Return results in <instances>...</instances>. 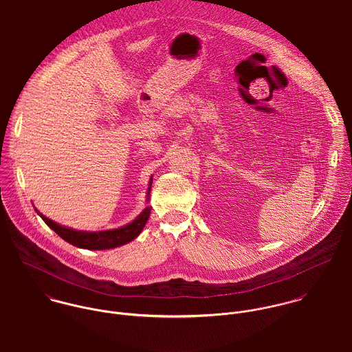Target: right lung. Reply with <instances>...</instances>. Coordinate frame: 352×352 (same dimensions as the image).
Segmentation results:
<instances>
[{
    "mask_svg": "<svg viewBox=\"0 0 352 352\" xmlns=\"http://www.w3.org/2000/svg\"><path fill=\"white\" fill-rule=\"evenodd\" d=\"M151 179L149 182L148 194H146V201H149V195H151ZM151 210V207H145V210L133 222H130L122 228H118V229L102 230V232H82V230H76V229L62 226V225L51 221L35 208V211L41 215V218L60 239H63L65 241H67L69 244H72L74 247L91 250V251H104V250L118 248V247L124 245V244L133 241L134 239H137L149 219Z\"/></svg>",
    "mask_w": 352,
    "mask_h": 352,
    "instance_id": "1",
    "label": "right lung"
}]
</instances>
